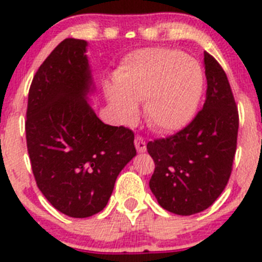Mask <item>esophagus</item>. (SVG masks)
I'll list each match as a JSON object with an SVG mask.
<instances>
[{
	"instance_id": "1",
	"label": "esophagus",
	"mask_w": 262,
	"mask_h": 262,
	"mask_svg": "<svg viewBox=\"0 0 262 262\" xmlns=\"http://www.w3.org/2000/svg\"><path fill=\"white\" fill-rule=\"evenodd\" d=\"M135 146H136V150H138L139 153H144V151L146 150L145 140H144L143 138H139V136L135 139Z\"/></svg>"
}]
</instances>
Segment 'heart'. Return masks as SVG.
Returning <instances> with one entry per match:
<instances>
[{
  "label": "heart",
  "mask_w": 262,
  "mask_h": 262,
  "mask_svg": "<svg viewBox=\"0 0 262 262\" xmlns=\"http://www.w3.org/2000/svg\"><path fill=\"white\" fill-rule=\"evenodd\" d=\"M106 89L112 108L124 123L138 116L139 101L150 126L161 133L184 128L193 119L204 89L201 64L173 49L139 50L123 59Z\"/></svg>",
  "instance_id": "1"
}]
</instances>
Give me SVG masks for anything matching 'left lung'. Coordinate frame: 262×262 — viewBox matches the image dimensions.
Listing matches in <instances>:
<instances>
[{
  "label": "left lung",
  "mask_w": 262,
  "mask_h": 262,
  "mask_svg": "<svg viewBox=\"0 0 262 262\" xmlns=\"http://www.w3.org/2000/svg\"><path fill=\"white\" fill-rule=\"evenodd\" d=\"M207 92L203 109L181 131L149 141L156 168L149 186L161 207L181 216L208 208L228 184L236 150L239 117L228 77L204 52Z\"/></svg>",
  "instance_id": "8db88e82"
}]
</instances>
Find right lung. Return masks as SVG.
<instances>
[{
    "label": "right lung",
    "mask_w": 262,
    "mask_h": 262,
    "mask_svg": "<svg viewBox=\"0 0 262 262\" xmlns=\"http://www.w3.org/2000/svg\"><path fill=\"white\" fill-rule=\"evenodd\" d=\"M86 49L76 38L55 47L33 77L26 121L37 186L56 210L77 219L105 207L117 176L136 156L133 131L103 123L90 106Z\"/></svg>",
    "instance_id": "1"
}]
</instances>
